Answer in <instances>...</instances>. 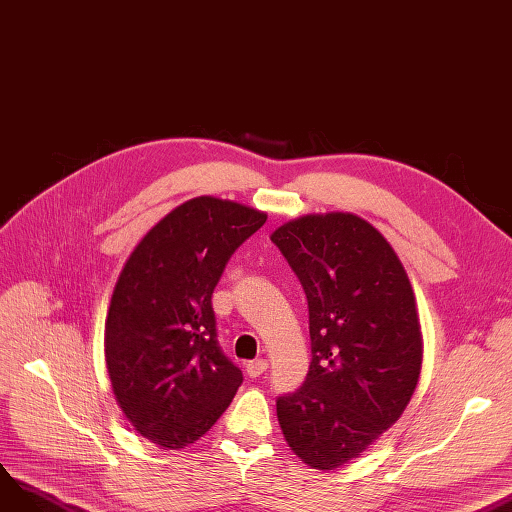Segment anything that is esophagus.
Instances as JSON below:
<instances>
[{"instance_id":"1","label":"esophagus","mask_w":512,"mask_h":512,"mask_svg":"<svg viewBox=\"0 0 512 512\" xmlns=\"http://www.w3.org/2000/svg\"><path fill=\"white\" fill-rule=\"evenodd\" d=\"M266 369H269V362H266L264 358H258V360H252V362H248L246 364V373H248V377H260Z\"/></svg>"}]
</instances>
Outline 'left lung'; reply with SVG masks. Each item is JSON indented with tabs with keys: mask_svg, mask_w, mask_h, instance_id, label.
Instances as JSON below:
<instances>
[{
	"mask_svg": "<svg viewBox=\"0 0 512 512\" xmlns=\"http://www.w3.org/2000/svg\"><path fill=\"white\" fill-rule=\"evenodd\" d=\"M271 239L304 287L312 350L302 387L277 400L279 425L308 467L333 471L392 427L415 394V294L394 248L356 214H306Z\"/></svg>",
	"mask_w": 512,
	"mask_h": 512,
	"instance_id": "1",
	"label": "left lung"
}]
</instances>
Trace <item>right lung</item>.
<instances>
[{"instance_id":"obj_1","label":"right lung","mask_w":512,"mask_h":512,"mask_svg":"<svg viewBox=\"0 0 512 512\" xmlns=\"http://www.w3.org/2000/svg\"><path fill=\"white\" fill-rule=\"evenodd\" d=\"M264 221L231 200H187L143 235L118 275L104 333L112 392L135 431L164 450L196 444L243 381L216 342L212 291Z\"/></svg>"}]
</instances>
